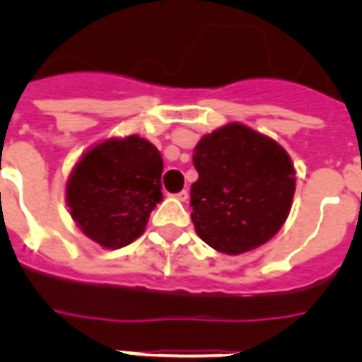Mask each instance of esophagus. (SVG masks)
<instances>
[{
    "instance_id": "1",
    "label": "esophagus",
    "mask_w": 362,
    "mask_h": 362,
    "mask_svg": "<svg viewBox=\"0 0 362 362\" xmlns=\"http://www.w3.org/2000/svg\"><path fill=\"white\" fill-rule=\"evenodd\" d=\"M175 197L178 199V201H182V203H186L187 197H189V192H187V189H182L180 193H176Z\"/></svg>"
}]
</instances>
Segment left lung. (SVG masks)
Instances as JSON below:
<instances>
[{
  "label": "left lung",
  "mask_w": 362,
  "mask_h": 362,
  "mask_svg": "<svg viewBox=\"0 0 362 362\" xmlns=\"http://www.w3.org/2000/svg\"><path fill=\"white\" fill-rule=\"evenodd\" d=\"M192 221L210 247L227 255L263 246L291 212L295 167L269 135L229 122L201 136L193 153Z\"/></svg>",
  "instance_id": "left-lung-1"
}]
</instances>
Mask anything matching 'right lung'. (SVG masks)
<instances>
[{
	"label": "right lung",
	"instance_id": "obj_1",
	"mask_svg": "<svg viewBox=\"0 0 362 362\" xmlns=\"http://www.w3.org/2000/svg\"><path fill=\"white\" fill-rule=\"evenodd\" d=\"M163 159L139 135L110 136L82 153L65 182V204L76 227L105 250L141 237L161 193Z\"/></svg>",
	"mask_w": 362,
	"mask_h": 362
}]
</instances>
